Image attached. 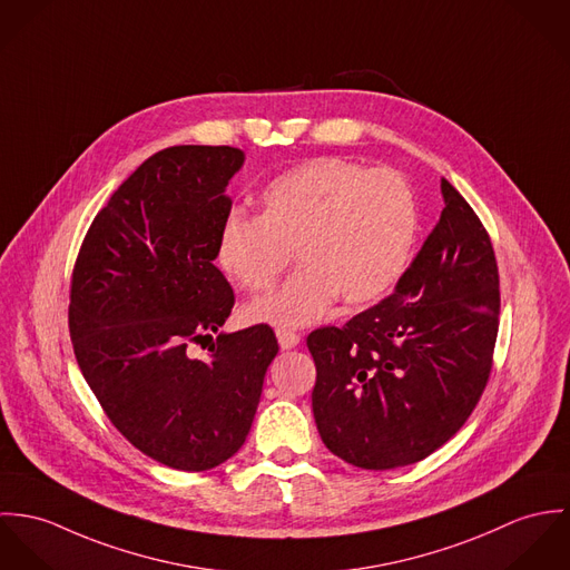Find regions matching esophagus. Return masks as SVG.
<instances>
[{"mask_svg":"<svg viewBox=\"0 0 570 570\" xmlns=\"http://www.w3.org/2000/svg\"><path fill=\"white\" fill-rule=\"evenodd\" d=\"M275 336H277V341H279V347H282V350H293V347H297V345H299V341H302L297 332L286 330V327H277V330H275Z\"/></svg>","mask_w":570,"mask_h":570,"instance_id":"obj_1","label":"esophagus"}]
</instances>
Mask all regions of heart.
<instances>
[{
	"mask_svg": "<svg viewBox=\"0 0 570 570\" xmlns=\"http://www.w3.org/2000/svg\"><path fill=\"white\" fill-rule=\"evenodd\" d=\"M417 209L393 170H367L338 157L311 159L259 194L257 216L234 214L218 234L216 259L249 293L273 286L295 249L302 266L245 315L254 323L306 325L336 295L350 306L380 297L402 273Z\"/></svg>",
	"mask_w": 570,
	"mask_h": 570,
	"instance_id": "heart-1",
	"label": "heart"
}]
</instances>
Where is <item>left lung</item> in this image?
Returning a JSON list of instances; mask_svg holds the SVG:
<instances>
[{
	"label": "left lung",
	"mask_w": 570,
	"mask_h": 570,
	"mask_svg": "<svg viewBox=\"0 0 570 570\" xmlns=\"http://www.w3.org/2000/svg\"><path fill=\"white\" fill-rule=\"evenodd\" d=\"M440 223L380 304L308 334L313 413L330 452L363 470L426 459L474 411L492 372L501 291L492 240L442 179Z\"/></svg>",
	"instance_id": "8db88e82"
}]
</instances>
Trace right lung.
I'll use <instances>...</instances> for the list:
<instances>
[{"instance_id": "1", "label": "right lung", "mask_w": 570, "mask_h": 570, "mask_svg": "<svg viewBox=\"0 0 570 570\" xmlns=\"http://www.w3.org/2000/svg\"><path fill=\"white\" fill-rule=\"evenodd\" d=\"M243 164L232 146L155 153L98 212L71 273L82 376L128 442L184 472L240 450L279 350L264 323L218 332L234 291L214 259L232 212L225 188ZM205 337L210 356L198 362L189 345Z\"/></svg>"}]
</instances>
